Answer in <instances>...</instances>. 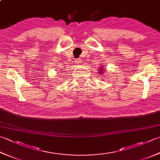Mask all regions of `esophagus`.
I'll return each instance as SVG.
<instances>
[{"label": "esophagus", "mask_w": 160, "mask_h": 160, "mask_svg": "<svg viewBox=\"0 0 160 160\" xmlns=\"http://www.w3.org/2000/svg\"><path fill=\"white\" fill-rule=\"evenodd\" d=\"M76 62L77 63V65H81V60H80V59H77V61H76Z\"/></svg>", "instance_id": "34e87169"}]
</instances>
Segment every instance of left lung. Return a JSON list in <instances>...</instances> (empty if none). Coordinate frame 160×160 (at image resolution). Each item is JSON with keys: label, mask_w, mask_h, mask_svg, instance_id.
Segmentation results:
<instances>
[{"label": "left lung", "mask_w": 160, "mask_h": 160, "mask_svg": "<svg viewBox=\"0 0 160 160\" xmlns=\"http://www.w3.org/2000/svg\"><path fill=\"white\" fill-rule=\"evenodd\" d=\"M98 73L99 74H102L103 73H104V72H103V68H100L99 69V72H98Z\"/></svg>", "instance_id": "8db88e82"}]
</instances>
